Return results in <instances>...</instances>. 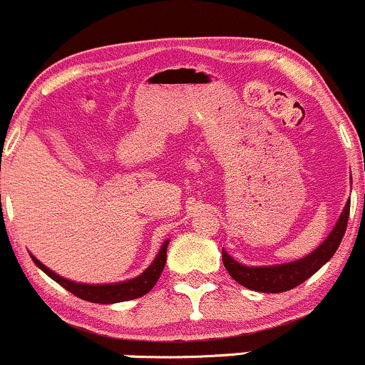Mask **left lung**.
Segmentation results:
<instances>
[{
  "label": "left lung",
  "instance_id": "1",
  "mask_svg": "<svg viewBox=\"0 0 365 365\" xmlns=\"http://www.w3.org/2000/svg\"><path fill=\"white\" fill-rule=\"evenodd\" d=\"M348 216H350V202H346L345 210L339 216L338 223L332 228V232L327 235L314 253H310L307 258L298 259V262L284 263V265L275 267H244L235 262L227 251H222L223 265L232 279L237 280L239 284L247 289L259 291V293H284L293 287L305 282L308 277L315 274L320 267L326 265L339 247L343 235H345Z\"/></svg>",
  "mask_w": 365,
  "mask_h": 365
}]
</instances>
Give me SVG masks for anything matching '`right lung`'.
I'll return each mask as SVG.
<instances>
[{
    "instance_id": "add662e5",
    "label": "right lung",
    "mask_w": 365,
    "mask_h": 365,
    "mask_svg": "<svg viewBox=\"0 0 365 365\" xmlns=\"http://www.w3.org/2000/svg\"><path fill=\"white\" fill-rule=\"evenodd\" d=\"M166 250H168V241L163 244L161 251H159V255L155 256L152 265L147 268L142 275H138V277L126 280V282L103 284V286H90V284L72 282V280L60 277V275L55 274V272H51L50 268H46L41 262H38L34 256H31V258H33L36 267L41 268L48 277L53 279L55 282H58L62 287H66L69 293L78 296V298L85 299V302L109 305V303L130 302V299L140 298V296L149 293L152 287L155 286L158 279L161 277V272L164 270V265H166Z\"/></svg>"
}]
</instances>
